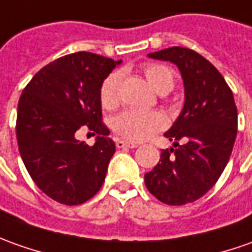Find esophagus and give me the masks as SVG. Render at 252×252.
<instances>
[{"label":"esophagus","mask_w":252,"mask_h":252,"mask_svg":"<svg viewBox=\"0 0 252 252\" xmlns=\"http://www.w3.org/2000/svg\"><path fill=\"white\" fill-rule=\"evenodd\" d=\"M116 146L119 149L123 148H138V143H133V142H128V140H123V139H117L116 140Z\"/></svg>","instance_id":"obj_1"}]
</instances>
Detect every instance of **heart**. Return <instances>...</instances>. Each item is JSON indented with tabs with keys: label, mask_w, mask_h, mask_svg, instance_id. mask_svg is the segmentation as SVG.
Returning <instances> with one entry per match:
<instances>
[{
	"label": "heart",
	"mask_w": 252,
	"mask_h": 252,
	"mask_svg": "<svg viewBox=\"0 0 252 252\" xmlns=\"http://www.w3.org/2000/svg\"><path fill=\"white\" fill-rule=\"evenodd\" d=\"M143 73L149 84L158 94H167L175 85L174 73L161 63H146ZM121 81L120 71H113L103 80L99 90L100 104L104 109H113L119 103V88ZM167 120L160 112H142L126 109L112 120V128L121 138L133 142H140L161 131Z\"/></svg>",
	"instance_id": "obj_1"
}]
</instances>
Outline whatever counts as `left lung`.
Returning a JSON list of instances; mask_svg holds the SVG:
<instances>
[{
	"label": "left lung",
	"instance_id": "obj_1",
	"mask_svg": "<svg viewBox=\"0 0 252 252\" xmlns=\"http://www.w3.org/2000/svg\"><path fill=\"white\" fill-rule=\"evenodd\" d=\"M178 66L185 85V106L165 138L174 148L145 175L148 190L168 205L203 197L222 175L237 133L233 94L217 67L193 49L172 47L149 54ZM182 141V144H179Z\"/></svg>",
	"mask_w": 252,
	"mask_h": 252
}]
</instances>
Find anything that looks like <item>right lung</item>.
Segmentation results:
<instances>
[{
  "mask_svg": "<svg viewBox=\"0 0 252 252\" xmlns=\"http://www.w3.org/2000/svg\"><path fill=\"white\" fill-rule=\"evenodd\" d=\"M121 61L91 52L62 56L44 66L19 99V152L34 184L55 201L78 205L102 188L116 145L102 121L99 90ZM87 127L94 147L75 139Z\"/></svg>",
  "mask_w": 252,
  "mask_h": 252,
  "instance_id": "obj_1",
  "label": "right lung"
}]
</instances>
